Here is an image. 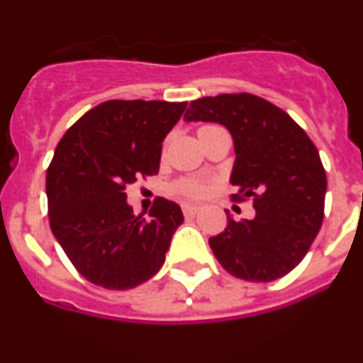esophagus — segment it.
<instances>
[{"label": "esophagus", "mask_w": 363, "mask_h": 363, "mask_svg": "<svg viewBox=\"0 0 363 363\" xmlns=\"http://www.w3.org/2000/svg\"><path fill=\"white\" fill-rule=\"evenodd\" d=\"M182 211H184L185 216H194V214L200 213V205L184 203V205H182Z\"/></svg>", "instance_id": "obj_1"}]
</instances>
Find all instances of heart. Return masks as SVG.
<instances>
[{
	"label": "heart",
	"mask_w": 363,
	"mask_h": 363,
	"mask_svg": "<svg viewBox=\"0 0 363 363\" xmlns=\"http://www.w3.org/2000/svg\"><path fill=\"white\" fill-rule=\"evenodd\" d=\"M211 127H214V125H203V127H200V130L211 129ZM200 130H198V133H200ZM174 192L185 198H201L205 192H207V185H205L201 179L184 178L174 184Z\"/></svg>",
	"instance_id": "obj_1"
}]
</instances>
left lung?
Returning a JSON list of instances; mask_svg holds the SVG:
<instances>
[{"mask_svg":"<svg viewBox=\"0 0 363 363\" xmlns=\"http://www.w3.org/2000/svg\"><path fill=\"white\" fill-rule=\"evenodd\" d=\"M187 121H214L233 134L236 162L233 201L251 200L252 220L227 216L225 230L209 238L220 265L247 281H272L293 271L323 221L327 178L318 149L285 111L249 92L205 96Z\"/></svg>","mask_w":363,"mask_h":363,"instance_id":"obj_1","label":"left lung"}]
</instances>
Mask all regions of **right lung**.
Returning a JSON list of instances; mask_svg holds the SVG:
<instances>
[{
    "instance_id": "right-lung-1",
    "label": "right lung",
    "mask_w": 363,
    "mask_h": 363,
    "mask_svg": "<svg viewBox=\"0 0 363 363\" xmlns=\"http://www.w3.org/2000/svg\"><path fill=\"white\" fill-rule=\"evenodd\" d=\"M187 101L108 99L63 134L47 169L52 234L76 271L104 289L152 278L182 225L179 205L156 198L149 218L127 205V187L158 174L162 142Z\"/></svg>"
}]
</instances>
